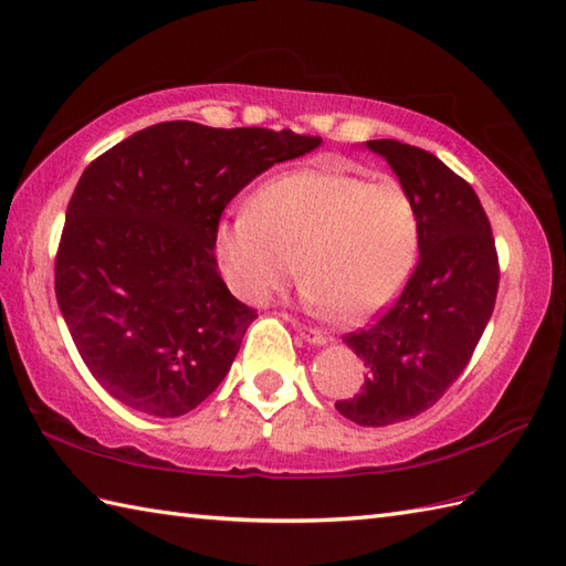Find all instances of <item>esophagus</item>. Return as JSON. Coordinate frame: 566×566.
<instances>
[{"label":"esophagus","instance_id":"esophagus-1","mask_svg":"<svg viewBox=\"0 0 566 566\" xmlns=\"http://www.w3.org/2000/svg\"><path fill=\"white\" fill-rule=\"evenodd\" d=\"M292 323H294L296 333L302 335V338H304L308 345H316V347H321V345H326V343H328L326 333H323V331H318V328H308V326H302V323H298V321H292Z\"/></svg>","mask_w":566,"mask_h":566}]
</instances>
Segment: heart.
<instances>
[{"mask_svg":"<svg viewBox=\"0 0 566 566\" xmlns=\"http://www.w3.org/2000/svg\"><path fill=\"white\" fill-rule=\"evenodd\" d=\"M418 240L416 203L399 182L304 167L268 179L248 213L216 223L211 245L223 282L243 302L264 304L304 268L306 302L357 326L401 292Z\"/></svg>","mask_w":566,"mask_h":566,"instance_id":"heart-1","label":"heart"}]
</instances>
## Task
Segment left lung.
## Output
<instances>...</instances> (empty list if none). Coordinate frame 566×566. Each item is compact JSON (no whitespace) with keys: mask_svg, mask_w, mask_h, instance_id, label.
<instances>
[{"mask_svg":"<svg viewBox=\"0 0 566 566\" xmlns=\"http://www.w3.org/2000/svg\"><path fill=\"white\" fill-rule=\"evenodd\" d=\"M365 146L389 163L420 221V258L401 296L375 326L343 338L367 379L335 408L379 428L423 413L462 375L494 314L499 258L482 201L448 165L391 138Z\"/></svg>","mask_w":566,"mask_h":566,"instance_id":"1","label":"left lung"}]
</instances>
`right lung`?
Returning a JSON list of instances; mask_svg holds the SVG:
<instances>
[{
  "instance_id": "add662e5",
  "label": "right lung",
  "mask_w": 566,
  "mask_h": 566,
  "mask_svg": "<svg viewBox=\"0 0 566 566\" xmlns=\"http://www.w3.org/2000/svg\"><path fill=\"white\" fill-rule=\"evenodd\" d=\"M321 143L294 130L165 122L82 172L55 296L80 357L114 399L177 418L219 387L258 314L221 280L213 228L258 175Z\"/></svg>"
}]
</instances>
